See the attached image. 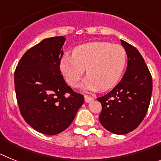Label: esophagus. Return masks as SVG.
Wrapping results in <instances>:
<instances>
[{
    "instance_id": "34e87169",
    "label": "esophagus",
    "mask_w": 161,
    "mask_h": 161,
    "mask_svg": "<svg viewBox=\"0 0 161 161\" xmlns=\"http://www.w3.org/2000/svg\"><path fill=\"white\" fill-rule=\"evenodd\" d=\"M84 100H85V102H86V103H90V102H92V100H94V99H93L92 97H91V96H84Z\"/></svg>"
}]
</instances>
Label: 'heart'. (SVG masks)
Masks as SVG:
<instances>
[{"mask_svg": "<svg viewBox=\"0 0 161 161\" xmlns=\"http://www.w3.org/2000/svg\"><path fill=\"white\" fill-rule=\"evenodd\" d=\"M126 59V52L120 44L91 42L75 47L73 56H63L60 68L70 86H76L86 69L88 76L81 87L91 92L106 91L119 82Z\"/></svg>", "mask_w": 161, "mask_h": 161, "instance_id": "heart-1", "label": "heart"}]
</instances>
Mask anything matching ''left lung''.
I'll use <instances>...</instances> for the list:
<instances>
[{"instance_id": "left-lung-1", "label": "left lung", "mask_w": 161, "mask_h": 161, "mask_svg": "<svg viewBox=\"0 0 161 161\" xmlns=\"http://www.w3.org/2000/svg\"><path fill=\"white\" fill-rule=\"evenodd\" d=\"M128 62L121 82L105 96L97 98L101 103V125L116 135L131 132L142 122L147 112L152 92V79L139 52L121 40Z\"/></svg>"}]
</instances>
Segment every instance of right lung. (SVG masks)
I'll return each mask as SVG.
<instances>
[{"mask_svg":"<svg viewBox=\"0 0 161 161\" xmlns=\"http://www.w3.org/2000/svg\"><path fill=\"white\" fill-rule=\"evenodd\" d=\"M64 36L42 40L25 53L14 73L20 113L38 132L55 135L69 126L84 102L67 85L60 70Z\"/></svg>","mask_w":161,"mask_h":161,"instance_id":"add662e5","label":"right lung"}]
</instances>
